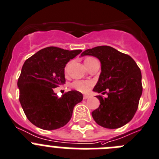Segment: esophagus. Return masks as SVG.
<instances>
[{
  "mask_svg": "<svg viewBox=\"0 0 159 159\" xmlns=\"http://www.w3.org/2000/svg\"><path fill=\"white\" fill-rule=\"evenodd\" d=\"M88 98H89V95H84V96H83V99H84V100H87Z\"/></svg>",
  "mask_w": 159,
  "mask_h": 159,
  "instance_id": "34e87169",
  "label": "esophagus"
}]
</instances>
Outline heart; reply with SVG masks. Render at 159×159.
<instances>
[{"mask_svg": "<svg viewBox=\"0 0 159 159\" xmlns=\"http://www.w3.org/2000/svg\"><path fill=\"white\" fill-rule=\"evenodd\" d=\"M92 85H93L92 81H84V80H76L71 84V87L73 89H75V90L81 92V93H86L91 88Z\"/></svg>", "mask_w": 159, "mask_h": 159, "instance_id": "heart-1", "label": "heart"}]
</instances>
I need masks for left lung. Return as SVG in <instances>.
I'll list each match as a JSON object with an SVG mask.
<instances>
[{
    "label": "left lung",
    "instance_id": "8db88e82",
    "mask_svg": "<svg viewBox=\"0 0 159 159\" xmlns=\"http://www.w3.org/2000/svg\"><path fill=\"white\" fill-rule=\"evenodd\" d=\"M93 56L101 63V73L93 91L107 93L97 96L100 107L92 112L98 125L107 129H118L134 116L142 95L140 69L129 56L110 46H97L81 53Z\"/></svg>",
    "mask_w": 159,
    "mask_h": 159
}]
</instances>
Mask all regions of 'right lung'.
Returning <instances> with one entry per match:
<instances>
[{
    "mask_svg": "<svg viewBox=\"0 0 159 159\" xmlns=\"http://www.w3.org/2000/svg\"><path fill=\"white\" fill-rule=\"evenodd\" d=\"M81 50L47 47L25 61L18 80L19 102L30 121L38 128L53 130L70 120L83 95L71 90L58 97L54 89L65 83L66 64Z\"/></svg>",
    "mask_w": 159,
    "mask_h": 159,
    "instance_id": "1",
    "label": "right lung"
}]
</instances>
